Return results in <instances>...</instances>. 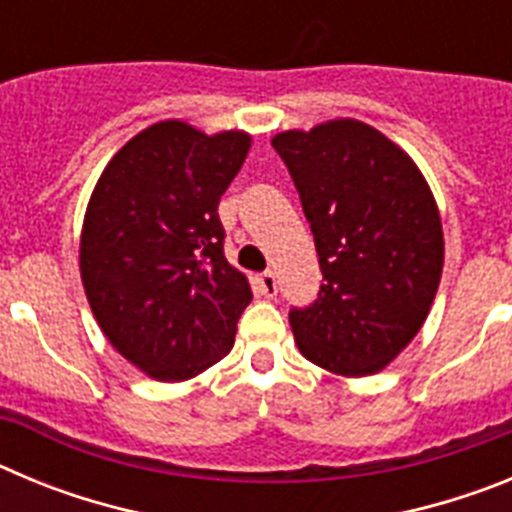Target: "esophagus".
Returning a JSON list of instances; mask_svg holds the SVG:
<instances>
[{"mask_svg":"<svg viewBox=\"0 0 512 512\" xmlns=\"http://www.w3.org/2000/svg\"><path fill=\"white\" fill-rule=\"evenodd\" d=\"M256 287H259V292L264 297H274L277 295V277H274V271H264V274H259L256 277Z\"/></svg>","mask_w":512,"mask_h":512,"instance_id":"34e87169","label":"esophagus"}]
</instances>
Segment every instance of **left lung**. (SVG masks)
I'll use <instances>...</instances> for the list:
<instances>
[{"label": "left lung", "instance_id": "obj_1", "mask_svg": "<svg viewBox=\"0 0 512 512\" xmlns=\"http://www.w3.org/2000/svg\"><path fill=\"white\" fill-rule=\"evenodd\" d=\"M300 192L323 287L289 312L297 348L341 377H369L423 328L443 271L436 197L418 164L354 117L271 138Z\"/></svg>", "mask_w": 512, "mask_h": 512}]
</instances>
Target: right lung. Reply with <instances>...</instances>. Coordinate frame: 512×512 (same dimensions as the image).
Wrapping results in <instances>:
<instances>
[{"mask_svg":"<svg viewBox=\"0 0 512 512\" xmlns=\"http://www.w3.org/2000/svg\"><path fill=\"white\" fill-rule=\"evenodd\" d=\"M248 151L243 130L153 122L110 158L89 197L79 241L89 307L117 354L158 382L223 359L253 297L225 259L217 217Z\"/></svg>","mask_w":512,"mask_h":512,"instance_id":"1","label":"right lung"}]
</instances>
